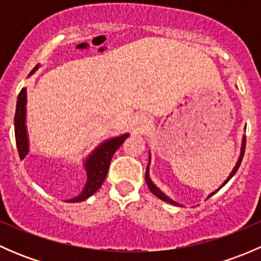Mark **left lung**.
I'll return each mask as SVG.
<instances>
[{"label":"left lung","mask_w":261,"mask_h":261,"mask_svg":"<svg viewBox=\"0 0 261 261\" xmlns=\"http://www.w3.org/2000/svg\"><path fill=\"white\" fill-rule=\"evenodd\" d=\"M245 145H246V136H243V143H241V150H240V156H239V160L238 162H236V165L235 167H233V169H232V172L230 173V175H228L227 177V179H226L225 181H223L222 183V186L220 187V188L218 189H221L222 188L223 186H225L226 183H227L228 180L231 179V178L233 177V175L236 174V172H238V169H239V167H240V164H241V160H243V156H244V152H245ZM150 159H151V156H150V154H149V164H147V168H146V173H145V180H146V184H147V187H149V189H150V192H151L152 194H155V196L158 197V198H160L162 199V201H164V202H167V203H170V204H173V206H180L179 203H178V202H175V201H173L172 198H169V197L167 196V194L165 193H163L162 191H160L159 188H158L156 186H155L154 183H152V180L150 179V175H149V167H150ZM217 189V191H218ZM217 191H215V192H212L211 194H210L208 196V198L211 196H213V194L216 193V192Z\"/></svg>","instance_id":"obj_1"}]
</instances>
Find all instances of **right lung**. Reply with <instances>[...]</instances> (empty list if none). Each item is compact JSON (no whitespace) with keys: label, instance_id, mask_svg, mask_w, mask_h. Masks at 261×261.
Listing matches in <instances>:
<instances>
[{"label":"right lung","instance_id":"add662e5","mask_svg":"<svg viewBox=\"0 0 261 261\" xmlns=\"http://www.w3.org/2000/svg\"><path fill=\"white\" fill-rule=\"evenodd\" d=\"M40 65H36L31 73L33 75ZM26 102H28V94H26V88L21 89L20 94L17 97L16 102V112H15V139H16V146L20 158L26 156L29 152V136L28 128H26ZM128 134H122L116 138H111L105 140L103 143L99 144L86 159L83 160V167L87 173V181L83 191L74 198L69 199L68 202L75 203V202L86 201L87 198L96 193L101 188L102 183L106 179L107 172H109L110 163H111L112 156L115 151L121 146V144L126 140Z\"/></svg>","mask_w":261,"mask_h":261}]
</instances>
